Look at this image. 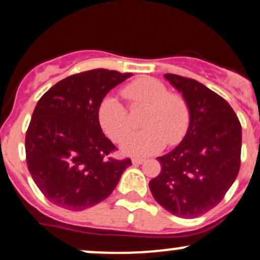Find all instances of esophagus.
Listing matches in <instances>:
<instances>
[{"label": "esophagus", "mask_w": 260, "mask_h": 260, "mask_svg": "<svg viewBox=\"0 0 260 260\" xmlns=\"http://www.w3.org/2000/svg\"><path fill=\"white\" fill-rule=\"evenodd\" d=\"M145 162V159L143 158H132V164L133 165H141Z\"/></svg>", "instance_id": "esophagus-1"}]
</instances>
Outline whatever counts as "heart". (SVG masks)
<instances>
[{
  "mask_svg": "<svg viewBox=\"0 0 260 260\" xmlns=\"http://www.w3.org/2000/svg\"><path fill=\"white\" fill-rule=\"evenodd\" d=\"M122 96L129 111L145 108L142 131L131 135L123 142L122 151L132 156H149L162 151L166 143H180L190 127V107L179 93H170L161 80L142 77L128 83ZM102 129L113 142H122L132 129L125 107L114 96H106L98 109Z\"/></svg>",
  "mask_w": 260,
  "mask_h": 260,
  "instance_id": "b5f03b06",
  "label": "heart"
}]
</instances>
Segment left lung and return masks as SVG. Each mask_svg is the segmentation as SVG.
I'll list each match as a JSON object with an SVG mask.
<instances>
[{
    "instance_id": "left-lung-1",
    "label": "left lung",
    "mask_w": 260,
    "mask_h": 260,
    "mask_svg": "<svg viewBox=\"0 0 260 260\" xmlns=\"http://www.w3.org/2000/svg\"><path fill=\"white\" fill-rule=\"evenodd\" d=\"M165 78L190 107V127L182 142L157 157L161 172L149 181L157 203L179 217H198L217 205L240 169L242 125L230 104L198 80Z\"/></svg>"
}]
</instances>
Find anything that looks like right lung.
<instances>
[{
	"label": "right lung",
	"instance_id": "obj_1",
	"mask_svg": "<svg viewBox=\"0 0 260 260\" xmlns=\"http://www.w3.org/2000/svg\"><path fill=\"white\" fill-rule=\"evenodd\" d=\"M132 74L93 69L60 80L38 102L26 131V164L36 186L54 205L72 211L108 198L129 158L102 132L98 109L111 89Z\"/></svg>",
	"mask_w": 260,
	"mask_h": 260
}]
</instances>
